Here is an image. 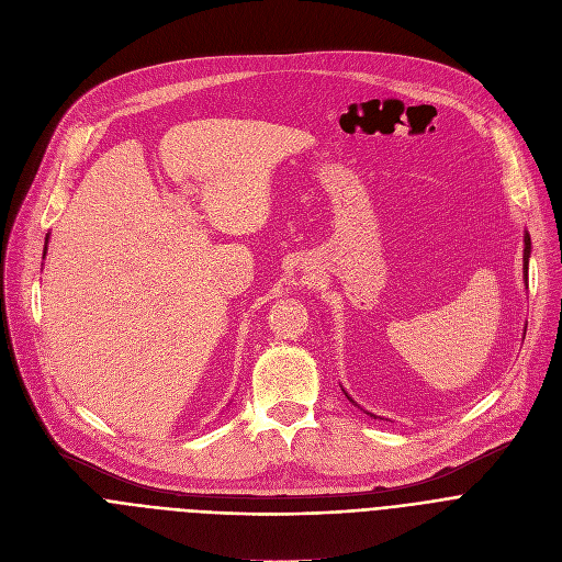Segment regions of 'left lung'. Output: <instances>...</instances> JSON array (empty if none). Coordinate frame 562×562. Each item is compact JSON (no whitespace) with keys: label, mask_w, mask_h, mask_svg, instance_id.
Masks as SVG:
<instances>
[{"label":"left lung","mask_w":562,"mask_h":562,"mask_svg":"<svg viewBox=\"0 0 562 562\" xmlns=\"http://www.w3.org/2000/svg\"><path fill=\"white\" fill-rule=\"evenodd\" d=\"M525 276H527V280H529V255H531V239H529V235H527V239H525Z\"/></svg>","instance_id":"1"}]
</instances>
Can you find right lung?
Wrapping results in <instances>:
<instances>
[{
  "mask_svg": "<svg viewBox=\"0 0 562 562\" xmlns=\"http://www.w3.org/2000/svg\"><path fill=\"white\" fill-rule=\"evenodd\" d=\"M45 250H47V246H45Z\"/></svg>",
  "mask_w": 562,
  "mask_h": 562,
  "instance_id": "right-lung-1",
  "label": "right lung"
}]
</instances>
